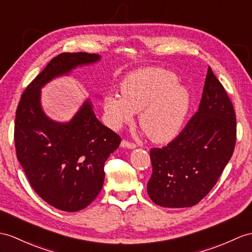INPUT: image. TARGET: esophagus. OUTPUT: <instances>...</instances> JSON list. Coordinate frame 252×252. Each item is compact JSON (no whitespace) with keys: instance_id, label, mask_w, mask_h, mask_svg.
<instances>
[{"instance_id":"1","label":"esophagus","mask_w":252,"mask_h":252,"mask_svg":"<svg viewBox=\"0 0 252 252\" xmlns=\"http://www.w3.org/2000/svg\"><path fill=\"white\" fill-rule=\"evenodd\" d=\"M121 146L122 147H126V149H136L137 145L134 143H131V142H128V141L126 140H123L121 142Z\"/></svg>"}]
</instances>
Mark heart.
<instances>
[{
	"label": "heart",
	"instance_id": "b5f03b06",
	"mask_svg": "<svg viewBox=\"0 0 252 252\" xmlns=\"http://www.w3.org/2000/svg\"><path fill=\"white\" fill-rule=\"evenodd\" d=\"M176 82L173 72L159 67L132 71L123 80L122 96L109 94L103 100L110 126L120 129L141 111L140 126L153 142L172 140L181 129L189 106L187 89Z\"/></svg>",
	"mask_w": 252,
	"mask_h": 252
}]
</instances>
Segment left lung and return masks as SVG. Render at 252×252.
<instances>
[{
	"label": "left lung",
	"mask_w": 252,
	"mask_h": 252,
	"mask_svg": "<svg viewBox=\"0 0 252 252\" xmlns=\"http://www.w3.org/2000/svg\"><path fill=\"white\" fill-rule=\"evenodd\" d=\"M236 118L222 84L208 67L198 112L172 142L150 152L151 200L162 207H190L216 185L234 152Z\"/></svg>",
	"instance_id": "obj_1"
}]
</instances>
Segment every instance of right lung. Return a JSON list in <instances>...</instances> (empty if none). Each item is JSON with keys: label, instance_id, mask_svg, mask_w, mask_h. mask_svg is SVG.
Masks as SVG:
<instances>
[{"label": "right lung", "instance_id": "add662e5", "mask_svg": "<svg viewBox=\"0 0 252 252\" xmlns=\"http://www.w3.org/2000/svg\"><path fill=\"white\" fill-rule=\"evenodd\" d=\"M99 54L61 53L23 92L16 111V154L31 186L48 204L78 212L93 202L105 181V162L121 137L98 121L88 99L67 123L49 119L40 90L78 66L98 62Z\"/></svg>", "mask_w": 252, "mask_h": 252}]
</instances>
